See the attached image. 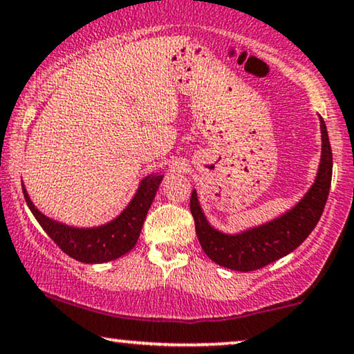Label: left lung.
I'll return each mask as SVG.
<instances>
[{
    "instance_id": "8db88e82",
    "label": "left lung",
    "mask_w": 354,
    "mask_h": 354,
    "mask_svg": "<svg viewBox=\"0 0 354 354\" xmlns=\"http://www.w3.org/2000/svg\"><path fill=\"white\" fill-rule=\"evenodd\" d=\"M322 133V154L319 172L309 192L281 216L239 234H224L214 229L201 211L196 190L192 192L190 211L200 245L214 263L236 272H254L296 250L314 231L327 203L332 183V148L327 127L319 115Z\"/></svg>"
}]
</instances>
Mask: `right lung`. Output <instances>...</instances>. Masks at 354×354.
I'll use <instances>...</instances> for the list:
<instances>
[{"mask_svg": "<svg viewBox=\"0 0 354 354\" xmlns=\"http://www.w3.org/2000/svg\"><path fill=\"white\" fill-rule=\"evenodd\" d=\"M162 177L160 172L145 177L125 209L115 219L95 227H75L55 221L35 208L24 185H22V192H24L26 203L32 214L66 255L82 263H105V261L120 259L136 245L145 218L162 182Z\"/></svg>", "mask_w": 354, "mask_h": 354, "instance_id": "add662e5", "label": "right lung"}]
</instances>
